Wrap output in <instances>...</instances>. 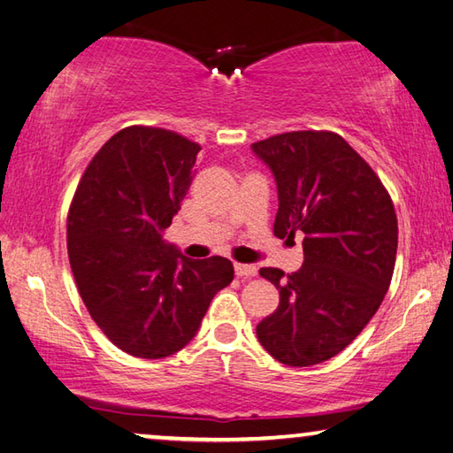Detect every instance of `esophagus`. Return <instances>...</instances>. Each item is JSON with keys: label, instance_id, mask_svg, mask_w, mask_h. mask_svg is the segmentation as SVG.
I'll return each instance as SVG.
<instances>
[{"label": "esophagus", "instance_id": "1", "mask_svg": "<svg viewBox=\"0 0 453 453\" xmlns=\"http://www.w3.org/2000/svg\"><path fill=\"white\" fill-rule=\"evenodd\" d=\"M234 270H235L237 278H243V280L256 278V275H257V267L251 265V264H235Z\"/></svg>", "mask_w": 453, "mask_h": 453}]
</instances>
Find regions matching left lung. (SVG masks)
Instances as JSON below:
<instances>
[{
	"instance_id": "obj_1",
	"label": "left lung",
	"mask_w": 453,
	"mask_h": 453,
	"mask_svg": "<svg viewBox=\"0 0 453 453\" xmlns=\"http://www.w3.org/2000/svg\"><path fill=\"white\" fill-rule=\"evenodd\" d=\"M278 183L273 235L303 232L294 273L262 267L280 305L256 327L267 354L308 367L340 354L373 318L397 251L394 202L370 164L334 132H288L251 143Z\"/></svg>"
}]
</instances>
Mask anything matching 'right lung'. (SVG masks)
I'll return each mask as SVG.
<instances>
[{"mask_svg":"<svg viewBox=\"0 0 453 453\" xmlns=\"http://www.w3.org/2000/svg\"><path fill=\"white\" fill-rule=\"evenodd\" d=\"M199 150L170 129H121L86 167L67 211L75 286L91 319L129 356L180 351L213 296L234 280L229 259H189L162 240L194 180Z\"/></svg>","mask_w":453,"mask_h":453,"instance_id":"obj_1","label":"right lung"}]
</instances>
